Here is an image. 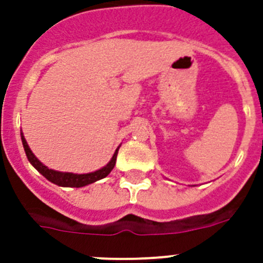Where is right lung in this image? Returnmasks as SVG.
<instances>
[{
	"label": "right lung",
	"instance_id": "right-lung-1",
	"mask_svg": "<svg viewBox=\"0 0 263 263\" xmlns=\"http://www.w3.org/2000/svg\"><path fill=\"white\" fill-rule=\"evenodd\" d=\"M21 139H22V145L23 148H25V153H26V157L29 159L30 163L32 166L35 167L38 170L39 173L42 175L45 176L47 180H50L51 183L53 184L60 185V187H84V185L90 184V183H95L100 179L105 178L110 174V171L113 170L116 164V159H117V154H118V148L120 146L117 147V150L115 152L111 159L109 160V163L106 166H104L103 168L97 170L95 173H89V174H73V173H60V171H55V170H51L48 168L47 166L42 163L41 160L35 157V155L32 154V152L30 150L29 145H27L26 139L23 137V133H21Z\"/></svg>",
	"mask_w": 263,
	"mask_h": 263
}]
</instances>
